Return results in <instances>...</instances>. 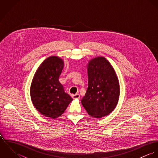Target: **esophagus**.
I'll return each mask as SVG.
<instances>
[{"label":"esophagus","instance_id":"obj_1","mask_svg":"<svg viewBox=\"0 0 158 158\" xmlns=\"http://www.w3.org/2000/svg\"><path fill=\"white\" fill-rule=\"evenodd\" d=\"M73 98H79L80 97V95L79 94H74L72 95Z\"/></svg>","mask_w":158,"mask_h":158}]
</instances>
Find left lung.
<instances>
[{"label":"left lung","instance_id":"1","mask_svg":"<svg viewBox=\"0 0 158 158\" xmlns=\"http://www.w3.org/2000/svg\"><path fill=\"white\" fill-rule=\"evenodd\" d=\"M88 88L81 104L92 117L102 118L111 113L119 98V83L109 61L97 57L88 66Z\"/></svg>","mask_w":158,"mask_h":158}]
</instances>
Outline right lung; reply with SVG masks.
Instances as JSON below:
<instances>
[{"mask_svg":"<svg viewBox=\"0 0 158 158\" xmlns=\"http://www.w3.org/2000/svg\"><path fill=\"white\" fill-rule=\"evenodd\" d=\"M63 66L61 58L48 57L36 70L31 85L30 95L35 107L52 118L60 117L73 100L58 80Z\"/></svg>","mask_w":158,"mask_h":158,"instance_id":"add662e5","label":"right lung"}]
</instances>
